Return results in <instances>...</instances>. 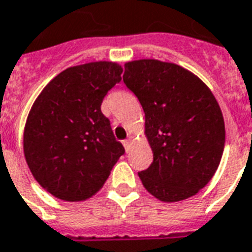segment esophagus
<instances>
[{
    "label": "esophagus",
    "instance_id": "obj_1",
    "mask_svg": "<svg viewBox=\"0 0 252 252\" xmlns=\"http://www.w3.org/2000/svg\"><path fill=\"white\" fill-rule=\"evenodd\" d=\"M130 143H132V140H130V139L126 140V141L123 143V145H124V148H126V152H129V151H130Z\"/></svg>",
    "mask_w": 252,
    "mask_h": 252
}]
</instances>
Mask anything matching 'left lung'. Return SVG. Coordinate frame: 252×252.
Masks as SVG:
<instances>
[{"label": "left lung", "mask_w": 252, "mask_h": 252, "mask_svg": "<svg viewBox=\"0 0 252 252\" xmlns=\"http://www.w3.org/2000/svg\"><path fill=\"white\" fill-rule=\"evenodd\" d=\"M123 80L145 113L153 162L139 173L162 202L190 198L209 184L224 148V120L210 88L174 63L139 59L124 64Z\"/></svg>", "instance_id": "1"}]
</instances>
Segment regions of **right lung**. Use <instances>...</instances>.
Returning <instances> with one entry per match:
<instances>
[{"mask_svg": "<svg viewBox=\"0 0 252 252\" xmlns=\"http://www.w3.org/2000/svg\"><path fill=\"white\" fill-rule=\"evenodd\" d=\"M122 72L119 63L108 61L68 67L32 103L24 129L25 160L54 197L68 202L91 198L124 155L100 109Z\"/></svg>", "mask_w": 252, "mask_h": 252, "instance_id": "1", "label": "right lung"}]
</instances>
